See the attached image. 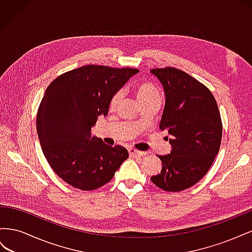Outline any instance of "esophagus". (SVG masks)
Returning <instances> with one entry per match:
<instances>
[{
    "label": "esophagus",
    "mask_w": 252,
    "mask_h": 252,
    "mask_svg": "<svg viewBox=\"0 0 252 252\" xmlns=\"http://www.w3.org/2000/svg\"><path fill=\"white\" fill-rule=\"evenodd\" d=\"M128 152H129V156H130L131 158H140V157H144L145 155H146L145 152L139 151L134 148H129Z\"/></svg>",
    "instance_id": "esophagus-1"
}]
</instances>
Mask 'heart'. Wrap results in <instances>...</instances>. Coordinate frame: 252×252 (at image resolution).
<instances>
[{
	"mask_svg": "<svg viewBox=\"0 0 252 252\" xmlns=\"http://www.w3.org/2000/svg\"><path fill=\"white\" fill-rule=\"evenodd\" d=\"M134 94L141 105L150 102L152 100H156V98H161V95H159L158 88L154 85V84H151L149 82L140 83L134 89ZM120 100H121V94L120 93L114 94L109 101V107L111 109L116 108Z\"/></svg>",
	"mask_w": 252,
	"mask_h": 252,
	"instance_id": "b5f03b06",
	"label": "heart"
}]
</instances>
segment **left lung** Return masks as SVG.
Returning <instances> with one entry per match:
<instances>
[{"label":"left lung","mask_w":252,"mask_h":252,"mask_svg":"<svg viewBox=\"0 0 252 252\" xmlns=\"http://www.w3.org/2000/svg\"><path fill=\"white\" fill-rule=\"evenodd\" d=\"M151 73L164 87L159 129L170 134L171 151L158 156L162 170L150 180L165 191H182L210 169L222 141V120L211 91L191 75L174 67L156 68Z\"/></svg>","instance_id":"1"}]
</instances>
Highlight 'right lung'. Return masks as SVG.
<instances>
[{
    "label": "right lung",
    "instance_id": "1",
    "mask_svg": "<svg viewBox=\"0 0 252 252\" xmlns=\"http://www.w3.org/2000/svg\"><path fill=\"white\" fill-rule=\"evenodd\" d=\"M138 72L86 65L59 75L47 87L37 109V135L52 170L67 184L87 191L100 188L129 157L123 146L91 136V128L107 116L111 96Z\"/></svg>",
    "mask_w": 252,
    "mask_h": 252
}]
</instances>
